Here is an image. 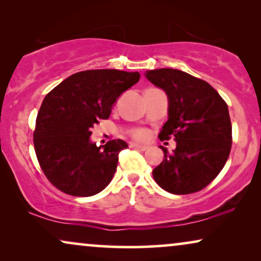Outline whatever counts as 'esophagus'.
I'll return each instance as SVG.
<instances>
[{
	"instance_id": "esophagus-1",
	"label": "esophagus",
	"mask_w": 261,
	"mask_h": 261,
	"mask_svg": "<svg viewBox=\"0 0 261 261\" xmlns=\"http://www.w3.org/2000/svg\"><path fill=\"white\" fill-rule=\"evenodd\" d=\"M130 147L134 149H138V151H146L148 147L145 145H139V144H130Z\"/></svg>"
}]
</instances>
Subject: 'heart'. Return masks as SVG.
<instances>
[{
    "instance_id": "1",
    "label": "heart",
    "mask_w": 261,
    "mask_h": 261,
    "mask_svg": "<svg viewBox=\"0 0 261 261\" xmlns=\"http://www.w3.org/2000/svg\"><path fill=\"white\" fill-rule=\"evenodd\" d=\"M132 137H133L135 140L144 141L148 138V132L144 129V128H138V129L132 132Z\"/></svg>"
}]
</instances>
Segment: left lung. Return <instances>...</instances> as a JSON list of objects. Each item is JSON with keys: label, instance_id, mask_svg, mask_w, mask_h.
Here are the masks:
<instances>
[{"label": "left lung", "instance_id": "8db88e82", "mask_svg": "<svg viewBox=\"0 0 261 261\" xmlns=\"http://www.w3.org/2000/svg\"><path fill=\"white\" fill-rule=\"evenodd\" d=\"M146 78L169 97V120L159 139L173 138L177 142L172 153L160 147L164 159L153 170V178L174 195L202 190L215 179L229 156L231 123L227 103L209 83L184 71L151 70Z\"/></svg>", "mask_w": 261, "mask_h": 261}]
</instances>
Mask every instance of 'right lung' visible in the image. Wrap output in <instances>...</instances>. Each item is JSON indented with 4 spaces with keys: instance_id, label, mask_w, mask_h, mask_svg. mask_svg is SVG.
<instances>
[{
    "instance_id": "add662e5",
    "label": "right lung",
    "mask_w": 261,
    "mask_h": 261,
    "mask_svg": "<svg viewBox=\"0 0 261 261\" xmlns=\"http://www.w3.org/2000/svg\"><path fill=\"white\" fill-rule=\"evenodd\" d=\"M139 80V72L87 70L67 77L46 95L33 142L42 172L57 189L89 197L110 183L127 144L120 139L92 144L91 128L108 119L119 96Z\"/></svg>"
}]
</instances>
